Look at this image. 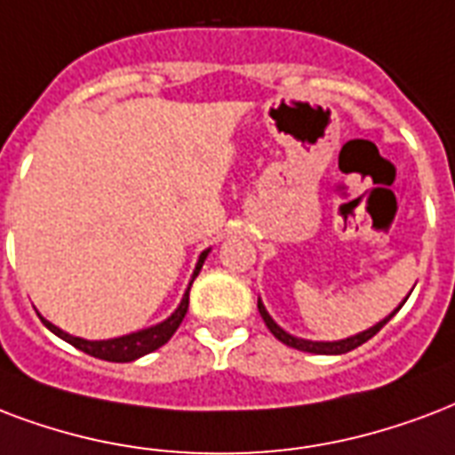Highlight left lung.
I'll list each match as a JSON object with an SVG mask.
<instances>
[{"mask_svg":"<svg viewBox=\"0 0 455 455\" xmlns=\"http://www.w3.org/2000/svg\"><path fill=\"white\" fill-rule=\"evenodd\" d=\"M258 310L259 315H262V320H265L267 329H269L279 341L291 346V348H298V351H305V353H317V355H341V353L353 351V348H358V346H363L365 341H370V339H372V336L377 334V331H379V329L384 327V324H387V322H389L398 310H401V305H398V310L394 312V315H389L387 320H381L379 324H374L372 329H367V331H363V334H355L351 336V339H343V341H305V339H296V336L286 334V331H283V329L279 327L272 317H269V312L265 310L262 300H258Z\"/></svg>","mask_w":455,"mask_h":455,"instance_id":"1","label":"left lung"}]
</instances>
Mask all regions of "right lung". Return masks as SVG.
I'll list each match as a JSON object with an SVG mask.
<instances>
[{
	"mask_svg": "<svg viewBox=\"0 0 455 455\" xmlns=\"http://www.w3.org/2000/svg\"><path fill=\"white\" fill-rule=\"evenodd\" d=\"M207 252L210 251H204L203 255H200V259H197L196 272H193V279H190L188 283V291L183 293L181 305L176 307V312H173L169 320H164L162 324H157V327L143 329V331H135V334H128V336H119V339H109V341H85V339H78V336L66 334V331H61L59 327H54L52 322L44 320V317H43V324L50 329V331H54L59 339H64L66 343H71V346H76L78 351L88 353V355H92V358L109 360V363H131V360L135 358H143V355H148V353L157 351L159 346H164V343L173 336V331L179 329V324L183 322L186 312H188L190 286H193L196 276L200 274V269H203V262L204 258H207Z\"/></svg>",
	"mask_w": 455,
	"mask_h": 455,
	"instance_id": "add662e5",
	"label": "right lung"
}]
</instances>
